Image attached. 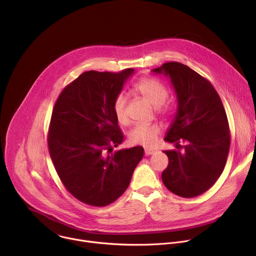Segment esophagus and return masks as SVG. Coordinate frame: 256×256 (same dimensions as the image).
<instances>
[{
	"mask_svg": "<svg viewBox=\"0 0 256 256\" xmlns=\"http://www.w3.org/2000/svg\"><path fill=\"white\" fill-rule=\"evenodd\" d=\"M155 152H156V149H154V148H146L144 149V154L147 156L153 155Z\"/></svg>",
	"mask_w": 256,
	"mask_h": 256,
	"instance_id": "obj_1",
	"label": "esophagus"
}]
</instances>
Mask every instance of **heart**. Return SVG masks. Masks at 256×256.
Listing matches in <instances>:
<instances>
[{
	"label": "heart",
	"instance_id": "b5f03b06",
	"mask_svg": "<svg viewBox=\"0 0 256 256\" xmlns=\"http://www.w3.org/2000/svg\"><path fill=\"white\" fill-rule=\"evenodd\" d=\"M134 89L155 107L161 106L168 97V90L164 84L153 78L140 79L134 84ZM126 97L122 93H120L114 102V112L118 122L122 124L128 122L126 114ZM160 132L161 128L157 124H138L130 130L128 142L132 144H142L146 147H151L157 142Z\"/></svg>",
	"mask_w": 256,
	"mask_h": 256
}]
</instances>
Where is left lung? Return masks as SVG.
Returning <instances> with one entry per match:
<instances>
[{"label": "left lung", "instance_id": "1", "mask_svg": "<svg viewBox=\"0 0 256 256\" xmlns=\"http://www.w3.org/2000/svg\"><path fill=\"white\" fill-rule=\"evenodd\" d=\"M152 72L170 79L177 99L174 120L164 138L175 142L176 150L164 151L169 164L162 173L163 184L176 196H198L214 184L228 158L225 108L212 85L190 66L170 62Z\"/></svg>", "mask_w": 256, "mask_h": 256}]
</instances>
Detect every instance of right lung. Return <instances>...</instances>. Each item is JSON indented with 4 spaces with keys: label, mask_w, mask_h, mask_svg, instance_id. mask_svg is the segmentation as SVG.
Returning <instances> with one entry per match:
<instances>
[{
    "label": "right lung",
    "mask_w": 256,
    "mask_h": 256,
    "mask_svg": "<svg viewBox=\"0 0 256 256\" xmlns=\"http://www.w3.org/2000/svg\"><path fill=\"white\" fill-rule=\"evenodd\" d=\"M134 70L85 72L54 107L48 140L52 160L70 194L89 206L116 200L144 156L140 146L114 151L124 140L114 102Z\"/></svg>",
    "instance_id": "add662e5"
}]
</instances>
